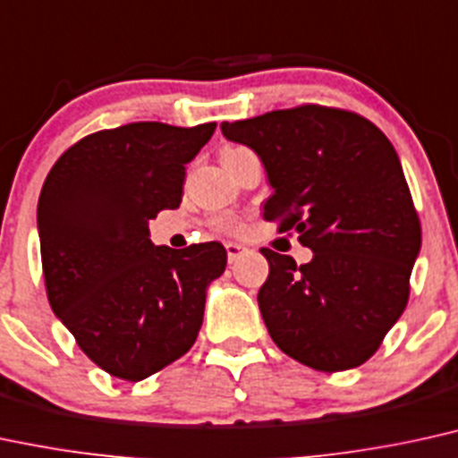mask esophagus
Instances as JSON below:
<instances>
[{
	"mask_svg": "<svg viewBox=\"0 0 458 458\" xmlns=\"http://www.w3.org/2000/svg\"><path fill=\"white\" fill-rule=\"evenodd\" d=\"M225 251H228V262L233 264L236 258L241 256V251H243V247H241L239 243H225Z\"/></svg>",
	"mask_w": 458,
	"mask_h": 458,
	"instance_id": "34e87169",
	"label": "esophagus"
}]
</instances>
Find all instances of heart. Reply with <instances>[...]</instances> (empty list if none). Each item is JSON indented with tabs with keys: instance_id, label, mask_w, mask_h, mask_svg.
I'll use <instances>...</instances> for the list:
<instances>
[{
	"instance_id": "obj_1",
	"label": "heart",
	"mask_w": 458,
	"mask_h": 458,
	"mask_svg": "<svg viewBox=\"0 0 458 458\" xmlns=\"http://www.w3.org/2000/svg\"><path fill=\"white\" fill-rule=\"evenodd\" d=\"M239 148H243V147H228V148H224V153L239 151ZM219 228L225 230V233H236V230H239V222H236V219H222V222H219Z\"/></svg>"
}]
</instances>
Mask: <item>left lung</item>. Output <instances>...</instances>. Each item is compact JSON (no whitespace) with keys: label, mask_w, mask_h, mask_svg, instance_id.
<instances>
[{"label":"left lung","mask_w":458,"mask_h":458,"mask_svg":"<svg viewBox=\"0 0 458 458\" xmlns=\"http://www.w3.org/2000/svg\"><path fill=\"white\" fill-rule=\"evenodd\" d=\"M222 131L267 168L275 191L264 219L313 251L296 267L260 250L268 279L258 305L271 339L316 371L367 362L405 310L422 241L393 142L360 114L319 104L224 121Z\"/></svg>","instance_id":"1"}]
</instances>
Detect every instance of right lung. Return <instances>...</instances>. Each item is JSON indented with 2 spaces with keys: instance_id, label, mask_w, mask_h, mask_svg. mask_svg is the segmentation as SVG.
<instances>
[{
  "instance_id": "right-lung-1",
  "label": "right lung",
  "mask_w": 458,
  "mask_h": 458,
  "mask_svg": "<svg viewBox=\"0 0 458 458\" xmlns=\"http://www.w3.org/2000/svg\"><path fill=\"white\" fill-rule=\"evenodd\" d=\"M217 123L139 121L72 145L44 181L38 233L47 296L79 348L113 377L140 382L194 345L222 243L157 247L148 219L181 205L185 164Z\"/></svg>"
}]
</instances>
